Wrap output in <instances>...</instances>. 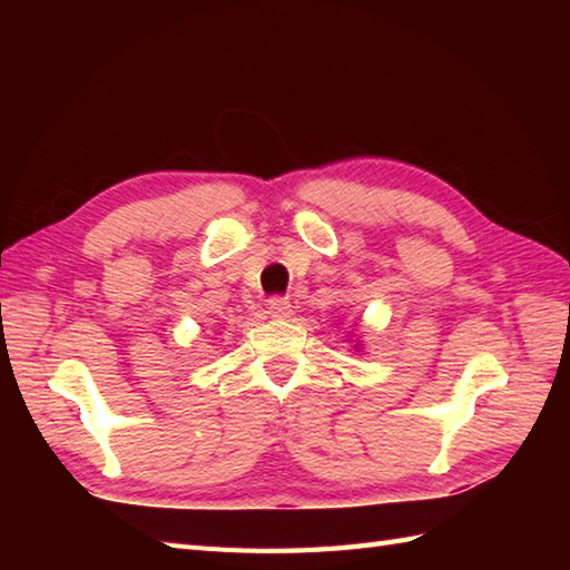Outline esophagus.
Returning <instances> with one entry per match:
<instances>
[{
  "instance_id": "34e87169",
  "label": "esophagus",
  "mask_w": 570,
  "mask_h": 570,
  "mask_svg": "<svg viewBox=\"0 0 570 570\" xmlns=\"http://www.w3.org/2000/svg\"><path fill=\"white\" fill-rule=\"evenodd\" d=\"M266 308H269V316L274 318H288L292 316V301L286 296H272L266 301Z\"/></svg>"
}]
</instances>
